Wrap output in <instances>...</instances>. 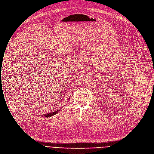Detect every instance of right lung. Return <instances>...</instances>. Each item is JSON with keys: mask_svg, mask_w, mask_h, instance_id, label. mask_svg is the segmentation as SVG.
Returning a JSON list of instances; mask_svg holds the SVG:
<instances>
[{"mask_svg": "<svg viewBox=\"0 0 154 154\" xmlns=\"http://www.w3.org/2000/svg\"><path fill=\"white\" fill-rule=\"evenodd\" d=\"M59 111H60V109H58V110H55V112H51V113H47V114H45V115H44V116L47 117V118H48V117H50V116H52L55 115L56 113H57Z\"/></svg>", "mask_w": 154, "mask_h": 154, "instance_id": "add662e5", "label": "right lung"}]
</instances>
